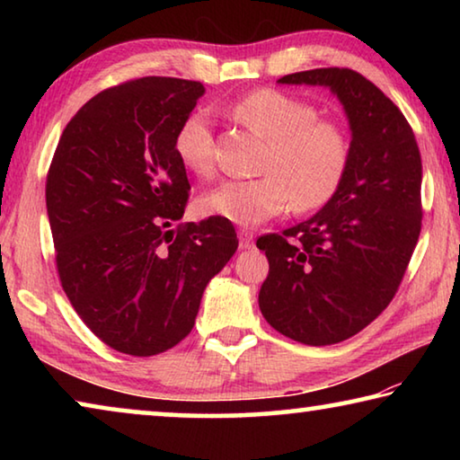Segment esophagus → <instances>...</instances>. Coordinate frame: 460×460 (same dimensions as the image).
Segmentation results:
<instances>
[{
  "mask_svg": "<svg viewBox=\"0 0 460 460\" xmlns=\"http://www.w3.org/2000/svg\"><path fill=\"white\" fill-rule=\"evenodd\" d=\"M239 247L241 249H252L253 247V233L249 229H239Z\"/></svg>",
  "mask_w": 460,
  "mask_h": 460,
  "instance_id": "1",
  "label": "esophagus"
}]
</instances>
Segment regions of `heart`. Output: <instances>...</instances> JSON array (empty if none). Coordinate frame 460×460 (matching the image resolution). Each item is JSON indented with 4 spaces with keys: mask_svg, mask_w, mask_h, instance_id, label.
<instances>
[{
    "mask_svg": "<svg viewBox=\"0 0 460 460\" xmlns=\"http://www.w3.org/2000/svg\"><path fill=\"white\" fill-rule=\"evenodd\" d=\"M231 118L268 142L261 155V178L225 181L197 200L200 215L221 217L253 227L290 205L306 213L324 207L341 189L349 166V137L339 123L316 119L306 101L279 91H255L231 107ZM181 164L197 176H208L215 164L211 121L192 113L174 139Z\"/></svg>",
    "mask_w": 460,
    "mask_h": 460,
    "instance_id": "1",
    "label": "heart"
}]
</instances>
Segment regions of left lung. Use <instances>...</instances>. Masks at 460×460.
I'll list each match as a JSON object with an SVG mask.
<instances>
[{"label":"left lung","mask_w":460,"mask_h":460,"mask_svg":"<svg viewBox=\"0 0 460 460\" xmlns=\"http://www.w3.org/2000/svg\"><path fill=\"white\" fill-rule=\"evenodd\" d=\"M279 84L329 89L351 131L347 174L310 219L263 235L270 274L260 310L284 337L334 345L384 313L403 278L422 225V160L403 113L351 68L286 75Z\"/></svg>","instance_id":"obj_1"}]
</instances>
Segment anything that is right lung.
<instances>
[{"mask_svg": "<svg viewBox=\"0 0 460 460\" xmlns=\"http://www.w3.org/2000/svg\"><path fill=\"white\" fill-rule=\"evenodd\" d=\"M205 87L146 76L68 121L46 178L62 288L115 351L150 357L192 331L202 292L237 252L231 221L182 219L189 178L174 139Z\"/></svg>", "mask_w": 460, "mask_h": 460, "instance_id": "1", "label": "right lung"}]
</instances>
